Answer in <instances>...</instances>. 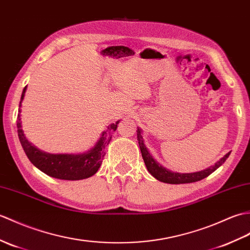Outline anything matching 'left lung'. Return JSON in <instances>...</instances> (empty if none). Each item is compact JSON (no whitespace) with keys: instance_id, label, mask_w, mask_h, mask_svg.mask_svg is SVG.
Masks as SVG:
<instances>
[{"instance_id":"obj_1","label":"left lung","mask_w":250,"mask_h":250,"mask_svg":"<svg viewBox=\"0 0 250 250\" xmlns=\"http://www.w3.org/2000/svg\"><path fill=\"white\" fill-rule=\"evenodd\" d=\"M137 141H138V146L141 148L142 156L145 162V165H146L148 171L151 173L156 180H159L161 182L164 183H169V184H183V183H191V182H197L200 181V180L207 178L210 176L212 172L215 171L218 167L222 166L225 161L228 159L230 155V152H228L226 155H224L222 159L217 161L215 164L206 168L204 170L196 171V172H188V173H181V172H175L169 169H167L164 166H162L158 161L153 159L152 154H150L148 148L145 145V141L142 135V129L137 127Z\"/></svg>"}]
</instances>
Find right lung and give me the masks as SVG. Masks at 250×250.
Segmentation results:
<instances>
[{
    "label": "right lung",
    "instance_id": "obj_1",
    "mask_svg": "<svg viewBox=\"0 0 250 250\" xmlns=\"http://www.w3.org/2000/svg\"><path fill=\"white\" fill-rule=\"evenodd\" d=\"M27 86L22 91L21 100L19 104V113L17 118V127H18V136L22 148L26 156L32 162V164L39 170L44 172L52 178L61 180H83L94 176L100 168L102 161L105 155L104 149L112 139L113 133L117 129L119 121L111 124L107 130L101 133L100 138L91 149L83 153H49L38 149L36 146L27 141L21 123V106L24 99Z\"/></svg>",
    "mask_w": 250,
    "mask_h": 250
}]
</instances>
